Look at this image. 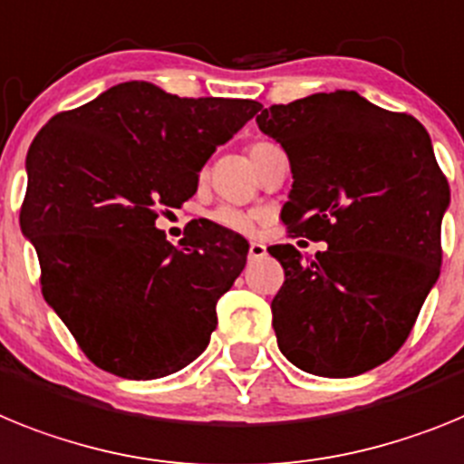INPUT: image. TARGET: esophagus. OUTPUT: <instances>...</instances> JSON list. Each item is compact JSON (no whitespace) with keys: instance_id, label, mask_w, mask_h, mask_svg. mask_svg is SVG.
<instances>
[{"instance_id":"obj_1","label":"esophagus","mask_w":464,"mask_h":464,"mask_svg":"<svg viewBox=\"0 0 464 464\" xmlns=\"http://www.w3.org/2000/svg\"><path fill=\"white\" fill-rule=\"evenodd\" d=\"M261 256H266V245L259 240H252L249 243V259H261Z\"/></svg>"}]
</instances>
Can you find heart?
I'll return each instance as SVG.
<instances>
[{"label":"heart","mask_w":464,"mask_h":464,"mask_svg":"<svg viewBox=\"0 0 464 464\" xmlns=\"http://www.w3.org/2000/svg\"><path fill=\"white\" fill-rule=\"evenodd\" d=\"M266 147H268L266 142L249 144L247 154H249V159H252V163H256V159H259V154L264 151ZM212 221H215L217 227L227 228V231L252 233L256 228V221H259V217H256L255 212H243V209H236V208H219L212 212Z\"/></svg>","instance_id":"heart-1"}]
</instances>
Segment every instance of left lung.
<instances>
[{
  "label": "left lung",
  "instance_id": "1",
  "mask_svg": "<svg viewBox=\"0 0 464 464\" xmlns=\"http://www.w3.org/2000/svg\"><path fill=\"white\" fill-rule=\"evenodd\" d=\"M256 123L292 165L289 237L327 243L315 256L268 247L285 268L277 348L315 376H360L404 345L437 282L449 179L420 121L354 91L273 104Z\"/></svg>",
  "mask_w": 464,
  "mask_h": 464
}]
</instances>
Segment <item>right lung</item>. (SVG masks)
<instances>
[{
    "label": "right lung",
    "instance_id": "right-lung-1",
    "mask_svg": "<svg viewBox=\"0 0 464 464\" xmlns=\"http://www.w3.org/2000/svg\"><path fill=\"white\" fill-rule=\"evenodd\" d=\"M259 110L128 82L55 114L30 144L20 228L44 299L102 372L151 381L208 348L247 240L205 219L175 247L156 219L191 198L209 156Z\"/></svg>",
    "mask_w": 464,
    "mask_h": 464
}]
</instances>
